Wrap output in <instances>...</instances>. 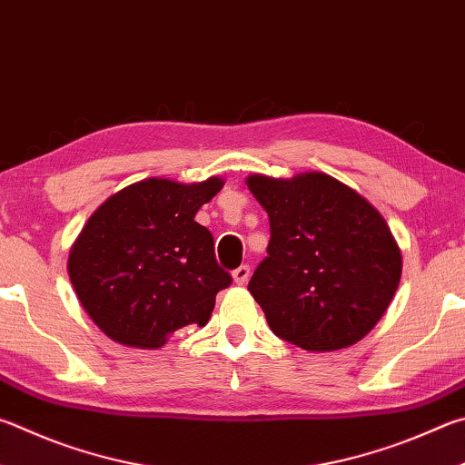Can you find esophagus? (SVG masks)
<instances>
[{"label":"esophagus","mask_w":465,"mask_h":465,"mask_svg":"<svg viewBox=\"0 0 465 465\" xmlns=\"http://www.w3.org/2000/svg\"><path fill=\"white\" fill-rule=\"evenodd\" d=\"M232 276H233V282L235 284H246L248 282V278H250V266H246V264H242L240 268H235L233 272H232Z\"/></svg>","instance_id":"obj_1"}]
</instances>
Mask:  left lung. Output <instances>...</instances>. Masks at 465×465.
I'll return each mask as SVG.
<instances>
[{
	"mask_svg": "<svg viewBox=\"0 0 465 465\" xmlns=\"http://www.w3.org/2000/svg\"><path fill=\"white\" fill-rule=\"evenodd\" d=\"M246 184L270 219L268 256L248 284L270 329L309 351L350 348L372 331L402 272L376 207L325 173L250 174Z\"/></svg>",
	"mask_w": 465,
	"mask_h": 465,
	"instance_id": "8db88e82",
	"label": "left lung"
}]
</instances>
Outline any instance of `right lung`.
I'll return each instance as SVG.
<instances>
[{
    "label": "right lung",
    "instance_id": "right-lung-1",
    "mask_svg": "<svg viewBox=\"0 0 465 465\" xmlns=\"http://www.w3.org/2000/svg\"><path fill=\"white\" fill-rule=\"evenodd\" d=\"M222 187L219 176L193 184L152 176L89 217L66 268L83 309L107 337L156 350L179 329L207 323L232 276L195 215Z\"/></svg>",
    "mask_w": 465,
    "mask_h": 465
}]
</instances>
